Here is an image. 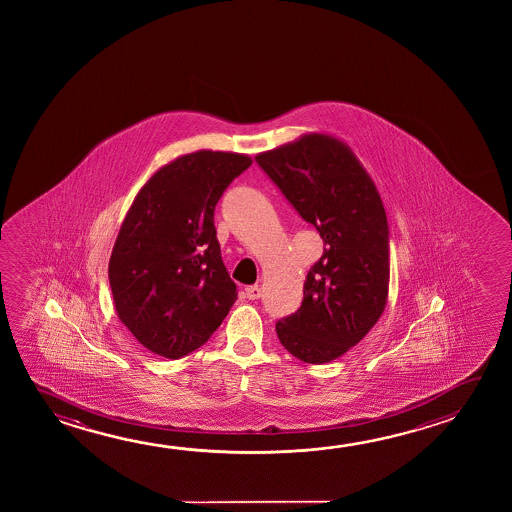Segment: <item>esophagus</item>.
I'll return each instance as SVG.
<instances>
[{"mask_svg":"<svg viewBox=\"0 0 512 512\" xmlns=\"http://www.w3.org/2000/svg\"><path fill=\"white\" fill-rule=\"evenodd\" d=\"M244 293L248 300H259L262 291H260L259 285H248V287H244Z\"/></svg>","mask_w":512,"mask_h":512,"instance_id":"esophagus-1","label":"esophagus"}]
</instances>
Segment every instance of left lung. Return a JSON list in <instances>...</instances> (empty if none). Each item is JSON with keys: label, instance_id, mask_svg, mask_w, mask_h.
<instances>
[{"label": "left lung", "instance_id": "8db88e82", "mask_svg": "<svg viewBox=\"0 0 512 512\" xmlns=\"http://www.w3.org/2000/svg\"><path fill=\"white\" fill-rule=\"evenodd\" d=\"M255 160L323 239V255L303 284L302 307L278 321V339L300 361H336L386 309L389 228L377 185L334 135L303 134Z\"/></svg>", "mask_w": 512, "mask_h": 512}]
</instances>
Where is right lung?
<instances>
[{
  "instance_id": "1",
  "label": "right lung",
  "mask_w": 512,
  "mask_h": 512,
  "mask_svg": "<svg viewBox=\"0 0 512 512\" xmlns=\"http://www.w3.org/2000/svg\"><path fill=\"white\" fill-rule=\"evenodd\" d=\"M252 159L198 150L157 169L126 212L109 260L118 318L150 352L180 359L227 318L237 285L221 259L214 209Z\"/></svg>"
}]
</instances>
